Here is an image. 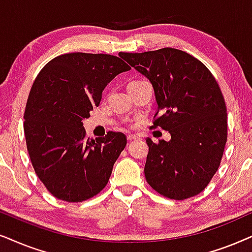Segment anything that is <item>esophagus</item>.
<instances>
[{
  "label": "esophagus",
  "mask_w": 252,
  "mask_h": 252,
  "mask_svg": "<svg viewBox=\"0 0 252 252\" xmlns=\"http://www.w3.org/2000/svg\"><path fill=\"white\" fill-rule=\"evenodd\" d=\"M126 138H128V140H130V142H131V140H135V139L138 138V137L135 136V135H128V137H126Z\"/></svg>",
  "instance_id": "esophagus-1"
}]
</instances>
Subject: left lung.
<instances>
[{
	"mask_svg": "<svg viewBox=\"0 0 252 252\" xmlns=\"http://www.w3.org/2000/svg\"><path fill=\"white\" fill-rule=\"evenodd\" d=\"M119 55L152 84L161 113L154 126L170 133L168 142L146 138L147 183L170 199L196 196L219 168L227 142V109L217 80L179 49Z\"/></svg>",
	"mask_w": 252,
	"mask_h": 252,
	"instance_id": "1",
	"label": "left lung"
}]
</instances>
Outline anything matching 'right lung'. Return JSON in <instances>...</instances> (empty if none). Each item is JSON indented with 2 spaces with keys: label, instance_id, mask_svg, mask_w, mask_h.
Listing matches in <instances>:
<instances>
[{
  "label": "right lung",
  "instance_id": "right-lung-1",
  "mask_svg": "<svg viewBox=\"0 0 252 252\" xmlns=\"http://www.w3.org/2000/svg\"><path fill=\"white\" fill-rule=\"evenodd\" d=\"M129 70L117 56L70 53L36 76L24 114L26 145L36 175L56 198L83 202L108 183L126 137L109 131L86 138L83 120L99 106L108 83Z\"/></svg>",
  "mask_w": 252,
  "mask_h": 252
}]
</instances>
